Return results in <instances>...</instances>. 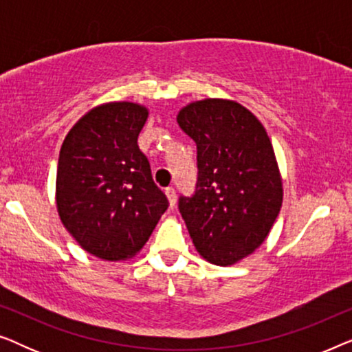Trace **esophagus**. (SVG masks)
Masks as SVG:
<instances>
[{
    "label": "esophagus",
    "mask_w": 352,
    "mask_h": 352,
    "mask_svg": "<svg viewBox=\"0 0 352 352\" xmlns=\"http://www.w3.org/2000/svg\"><path fill=\"white\" fill-rule=\"evenodd\" d=\"M165 194L168 197V200H170V205L175 206L176 205V190H175V187H166Z\"/></svg>",
    "instance_id": "34e87169"
}]
</instances>
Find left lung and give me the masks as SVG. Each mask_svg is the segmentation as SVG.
I'll list each match as a JSON object with an SVG mask.
<instances>
[{
    "instance_id": "obj_1",
    "label": "left lung",
    "mask_w": 352,
    "mask_h": 352,
    "mask_svg": "<svg viewBox=\"0 0 352 352\" xmlns=\"http://www.w3.org/2000/svg\"><path fill=\"white\" fill-rule=\"evenodd\" d=\"M197 144V182L177 206L197 252L230 266L267 237L282 206V179L266 129L232 100L205 99L177 115Z\"/></svg>"
}]
</instances>
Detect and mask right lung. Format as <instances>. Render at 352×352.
I'll return each mask as SVG.
<instances>
[{
    "mask_svg": "<svg viewBox=\"0 0 352 352\" xmlns=\"http://www.w3.org/2000/svg\"><path fill=\"white\" fill-rule=\"evenodd\" d=\"M147 115L133 102L100 105L76 122L60 147L62 224L86 252L107 261L134 256L168 208L138 147Z\"/></svg>",
    "mask_w": 352,
    "mask_h": 352,
    "instance_id": "add662e5",
    "label": "right lung"
}]
</instances>
